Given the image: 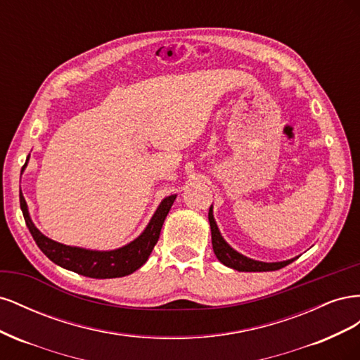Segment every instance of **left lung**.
<instances>
[{"instance_id":"1","label":"left lung","mask_w":360,"mask_h":360,"mask_svg":"<svg viewBox=\"0 0 360 360\" xmlns=\"http://www.w3.org/2000/svg\"><path fill=\"white\" fill-rule=\"evenodd\" d=\"M209 222H210V230H212V245H213L214 255L226 267L234 269L237 271H271V270H279L282 267H285L287 264L292 263V261L296 259V258H291L287 261H278V263H264V261L248 258L240 252H237L236 249H233L225 242V238L222 237L213 217V205H210V210H209Z\"/></svg>"}]
</instances>
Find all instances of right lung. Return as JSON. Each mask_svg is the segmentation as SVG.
Segmentation results:
<instances>
[{
    "label": "right lung",
    "instance_id": "right-lung-1",
    "mask_svg": "<svg viewBox=\"0 0 360 360\" xmlns=\"http://www.w3.org/2000/svg\"><path fill=\"white\" fill-rule=\"evenodd\" d=\"M176 198L177 195H169V197L160 201L155 214L151 216L148 225L146 226V230L141 233L135 240L112 250H93L78 246L63 245L40 233L34 222L31 221L28 205L22 192L19 193L20 210H22L28 230L41 252L45 254L52 263L58 264L63 269H68L78 275L96 279L127 276L130 274H134V271L138 270L141 266L146 264L151 250H153L155 245L159 240L162 225L165 222V217Z\"/></svg>",
    "mask_w": 360,
    "mask_h": 360
}]
</instances>
